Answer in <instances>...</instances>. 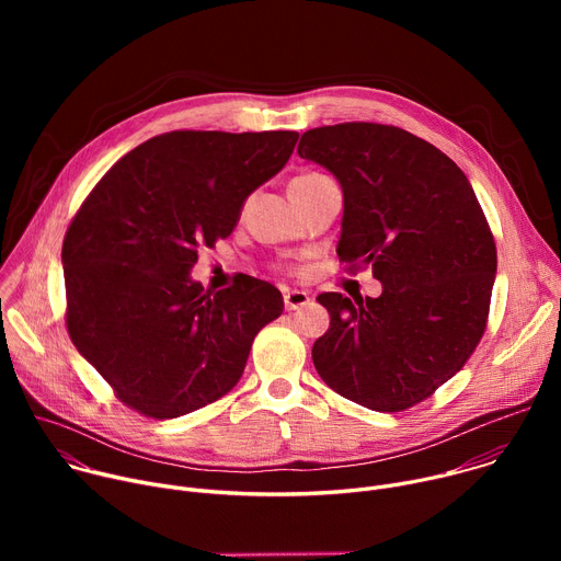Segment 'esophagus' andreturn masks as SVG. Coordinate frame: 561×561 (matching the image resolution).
<instances>
[{"label":"esophagus","instance_id":"esophagus-1","mask_svg":"<svg viewBox=\"0 0 561 561\" xmlns=\"http://www.w3.org/2000/svg\"><path fill=\"white\" fill-rule=\"evenodd\" d=\"M310 304V295L306 293V290H286L284 293V306H286V310H299V308H304V306H308Z\"/></svg>","mask_w":561,"mask_h":561}]
</instances>
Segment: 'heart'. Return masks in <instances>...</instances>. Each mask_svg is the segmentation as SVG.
I'll return each instance as SVG.
<instances>
[{
	"label": "heart",
	"instance_id": "heart-1",
	"mask_svg": "<svg viewBox=\"0 0 561 561\" xmlns=\"http://www.w3.org/2000/svg\"><path fill=\"white\" fill-rule=\"evenodd\" d=\"M304 178H312V175H304ZM299 180V178H297Z\"/></svg>",
	"mask_w": 561,
	"mask_h": 561
}]
</instances>
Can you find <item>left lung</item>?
<instances>
[{
    "label": "left lung",
    "instance_id": "1",
    "mask_svg": "<svg viewBox=\"0 0 561 561\" xmlns=\"http://www.w3.org/2000/svg\"><path fill=\"white\" fill-rule=\"evenodd\" d=\"M297 152L344 193L340 262L373 266L379 297L322 293L331 329L312 364L335 392L379 413L420 404L472 355L486 329L495 239L461 169L397 126L306 130Z\"/></svg>",
    "mask_w": 561,
    "mask_h": 561
}]
</instances>
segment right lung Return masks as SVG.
Wrapping results in <instances>:
<instances>
[{"label":"right lung","mask_w":561,"mask_h":561,"mask_svg":"<svg viewBox=\"0 0 561 561\" xmlns=\"http://www.w3.org/2000/svg\"><path fill=\"white\" fill-rule=\"evenodd\" d=\"M295 130L157 135L100 180L64 247L66 327L75 348L133 411L173 420L234 388L282 293L242 275L204 293L199 247L224 239L249 195L275 178Z\"/></svg>","instance_id":"obj_1"}]
</instances>
